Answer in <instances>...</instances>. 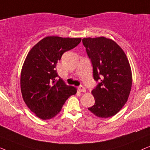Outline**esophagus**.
<instances>
[{"instance_id": "34e87169", "label": "esophagus", "mask_w": 150, "mask_h": 150, "mask_svg": "<svg viewBox=\"0 0 150 150\" xmlns=\"http://www.w3.org/2000/svg\"><path fill=\"white\" fill-rule=\"evenodd\" d=\"M78 89H79V91L80 92H85L86 91V89L85 87H83V85H80L79 88H78Z\"/></svg>"}]
</instances>
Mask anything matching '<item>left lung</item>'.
Listing matches in <instances>:
<instances>
[{
    "instance_id": "left-lung-1",
    "label": "left lung",
    "mask_w": 150,
    "mask_h": 150,
    "mask_svg": "<svg viewBox=\"0 0 150 150\" xmlns=\"http://www.w3.org/2000/svg\"><path fill=\"white\" fill-rule=\"evenodd\" d=\"M83 44L98 83L91 91L95 104L88 109L98 117H110L122 109L130 95L132 72L128 60L121 47L110 39L84 38Z\"/></svg>"
}]
</instances>
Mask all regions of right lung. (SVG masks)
<instances>
[{"label": "right lung", "instance_id": "add662e5", "mask_svg": "<svg viewBox=\"0 0 150 150\" xmlns=\"http://www.w3.org/2000/svg\"><path fill=\"white\" fill-rule=\"evenodd\" d=\"M81 42V38L49 36L28 53L22 66L20 87L24 102L39 118H53L67 98L76 93L75 87L65 85L55 67L63 53Z\"/></svg>", "mask_w": 150, "mask_h": 150}]
</instances>
